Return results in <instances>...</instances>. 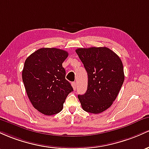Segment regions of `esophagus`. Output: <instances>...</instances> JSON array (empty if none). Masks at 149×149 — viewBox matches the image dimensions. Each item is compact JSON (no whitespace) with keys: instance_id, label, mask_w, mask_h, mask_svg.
Listing matches in <instances>:
<instances>
[{"instance_id":"esophagus-1","label":"esophagus","mask_w":149,"mask_h":149,"mask_svg":"<svg viewBox=\"0 0 149 149\" xmlns=\"http://www.w3.org/2000/svg\"><path fill=\"white\" fill-rule=\"evenodd\" d=\"M72 87H73V89L74 90H76V88H77V84H76V82H72Z\"/></svg>"}]
</instances>
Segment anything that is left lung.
<instances>
[{"instance_id":"1","label":"left lung","mask_w":149,"mask_h":149,"mask_svg":"<svg viewBox=\"0 0 149 149\" xmlns=\"http://www.w3.org/2000/svg\"><path fill=\"white\" fill-rule=\"evenodd\" d=\"M88 74L86 93L79 95L84 111L98 114L111 106L125 79L120 57L106 47L76 50Z\"/></svg>"}]
</instances>
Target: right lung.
<instances>
[{
  "instance_id": "right-lung-1",
  "label": "right lung",
  "mask_w": 149,
  "mask_h": 149,
  "mask_svg": "<svg viewBox=\"0 0 149 149\" xmlns=\"http://www.w3.org/2000/svg\"><path fill=\"white\" fill-rule=\"evenodd\" d=\"M68 56L64 50L42 48L24 62L22 80L26 92L33 106L43 114L61 112L67 96L73 91L62 65Z\"/></svg>"
}]
</instances>
